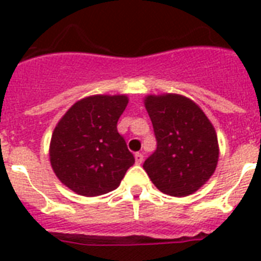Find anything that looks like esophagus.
<instances>
[{"label": "esophagus", "instance_id": "esophagus-1", "mask_svg": "<svg viewBox=\"0 0 261 261\" xmlns=\"http://www.w3.org/2000/svg\"><path fill=\"white\" fill-rule=\"evenodd\" d=\"M135 163L142 164L143 163V154L142 153H135Z\"/></svg>", "mask_w": 261, "mask_h": 261}]
</instances>
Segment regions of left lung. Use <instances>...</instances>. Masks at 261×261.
<instances>
[{
    "label": "left lung",
    "mask_w": 261,
    "mask_h": 261,
    "mask_svg": "<svg viewBox=\"0 0 261 261\" xmlns=\"http://www.w3.org/2000/svg\"><path fill=\"white\" fill-rule=\"evenodd\" d=\"M145 107L157 149L143 163V169L164 194H194L217 168L219 149L214 127L198 104L180 94L147 96Z\"/></svg>",
    "instance_id": "left-lung-1"
}]
</instances>
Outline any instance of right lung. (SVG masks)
I'll return each instance as SVG.
<instances>
[{"label": "right lung", "mask_w": 261, "mask_h": 261, "mask_svg": "<svg viewBox=\"0 0 261 261\" xmlns=\"http://www.w3.org/2000/svg\"><path fill=\"white\" fill-rule=\"evenodd\" d=\"M127 102L124 94L85 97L71 106L55 127L51 167L75 194L98 196L116 190L135 163L116 127Z\"/></svg>", "instance_id": "obj_1"}]
</instances>
